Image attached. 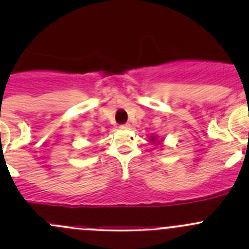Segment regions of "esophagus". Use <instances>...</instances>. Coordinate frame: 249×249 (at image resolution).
I'll list each match as a JSON object with an SVG mask.
<instances>
[{
    "label": "esophagus",
    "instance_id": "1",
    "mask_svg": "<svg viewBox=\"0 0 249 249\" xmlns=\"http://www.w3.org/2000/svg\"><path fill=\"white\" fill-rule=\"evenodd\" d=\"M119 129H122V130L130 129V124H122V125H119Z\"/></svg>",
    "mask_w": 249,
    "mask_h": 249
}]
</instances>
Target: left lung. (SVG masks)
<instances>
[{"mask_svg":"<svg viewBox=\"0 0 249 249\" xmlns=\"http://www.w3.org/2000/svg\"><path fill=\"white\" fill-rule=\"evenodd\" d=\"M150 142L155 143V137H152V139H150Z\"/></svg>","mask_w":249,"mask_h":249,"instance_id":"obj_1","label":"left lung"}]
</instances>
